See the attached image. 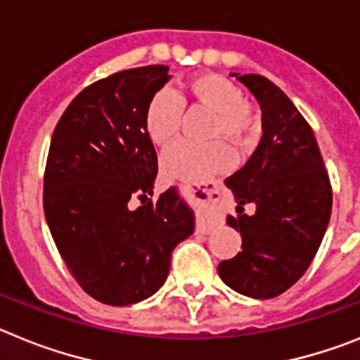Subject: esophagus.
Instances as JSON below:
<instances>
[{"label": "esophagus", "mask_w": 360, "mask_h": 360, "mask_svg": "<svg viewBox=\"0 0 360 360\" xmlns=\"http://www.w3.org/2000/svg\"><path fill=\"white\" fill-rule=\"evenodd\" d=\"M202 199H198V230H201V232H205V230H208V228L212 226L208 221H206V212H208V208L212 206V202H214V199H212L210 195V190L202 188Z\"/></svg>", "instance_id": "obj_1"}]
</instances>
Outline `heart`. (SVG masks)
Instances as JSON below:
<instances>
[{"label":"heart","mask_w":360,"mask_h":360,"mask_svg":"<svg viewBox=\"0 0 360 360\" xmlns=\"http://www.w3.org/2000/svg\"><path fill=\"white\" fill-rule=\"evenodd\" d=\"M183 101L214 112L208 130L210 137L228 139L243 152L254 146L259 121L245 103V92L233 81L217 74L192 77L183 94L172 89H161L154 94L145 110V130L154 145L167 146L177 137L183 123ZM232 158V148L223 141H179L165 152L161 170L170 181L199 183L226 168Z\"/></svg>","instance_id":"1"}]
</instances>
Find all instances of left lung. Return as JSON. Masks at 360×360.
Returning <instances> with one entry per match:
<instances>
[{
	"label": "left lung",
	"instance_id": "8db88e82",
	"mask_svg": "<svg viewBox=\"0 0 360 360\" xmlns=\"http://www.w3.org/2000/svg\"><path fill=\"white\" fill-rule=\"evenodd\" d=\"M261 105L262 137L245 167L226 179L243 252L217 266L224 284L243 295L271 299L292 288L314 261L331 215V184L308 121L290 98L259 74H233ZM256 205L246 216L242 206Z\"/></svg>",
	"mask_w": 360,
	"mask_h": 360
}]
</instances>
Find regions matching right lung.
<instances>
[{"mask_svg":"<svg viewBox=\"0 0 360 360\" xmlns=\"http://www.w3.org/2000/svg\"><path fill=\"white\" fill-rule=\"evenodd\" d=\"M168 79L165 65L103 77L72 99L52 134L43 176L46 223L72 277L103 304L154 295L174 248L195 226L176 188L152 201L158 154L145 110Z\"/></svg>","mask_w":360,"mask_h":360,"instance_id":"right-lung-1","label":"right lung"}]
</instances>
